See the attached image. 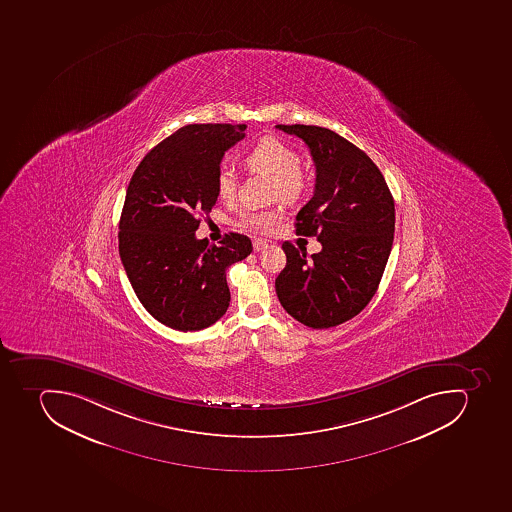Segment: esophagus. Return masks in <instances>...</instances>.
I'll use <instances>...</instances> for the list:
<instances>
[{"label":"esophagus","mask_w":512,"mask_h":512,"mask_svg":"<svg viewBox=\"0 0 512 512\" xmlns=\"http://www.w3.org/2000/svg\"><path fill=\"white\" fill-rule=\"evenodd\" d=\"M266 247H268V241H265V239H255V241H254L255 252H260V250L266 249Z\"/></svg>","instance_id":"esophagus-1"}]
</instances>
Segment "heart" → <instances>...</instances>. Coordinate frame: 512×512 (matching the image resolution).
Wrapping results in <instances>:
<instances>
[{"instance_id": "1", "label": "heart", "mask_w": 512, "mask_h": 512, "mask_svg": "<svg viewBox=\"0 0 512 512\" xmlns=\"http://www.w3.org/2000/svg\"><path fill=\"white\" fill-rule=\"evenodd\" d=\"M244 164L252 172L266 173L274 178V194L284 201H291L302 194L307 186V175L300 167V156L292 144L278 136L266 135L246 152ZM238 180L231 168L221 165L215 178V189L221 201H231L236 194ZM279 218L276 210H242L239 228L252 233L266 234Z\"/></svg>"}]
</instances>
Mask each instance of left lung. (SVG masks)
I'll list each match as a JSON object with an SVG mask.
<instances>
[{
    "mask_svg": "<svg viewBox=\"0 0 512 512\" xmlns=\"http://www.w3.org/2000/svg\"><path fill=\"white\" fill-rule=\"evenodd\" d=\"M299 136L316 167L315 193L295 217V233L316 236L311 255L286 241L276 278L284 310L308 328L328 329L358 315L373 299L392 250L395 204L366 152L329 128L276 125Z\"/></svg>",
    "mask_w": 512,
    "mask_h": 512,
    "instance_id": "1",
    "label": "left lung"
}]
</instances>
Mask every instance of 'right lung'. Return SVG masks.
<instances>
[{"mask_svg": "<svg viewBox=\"0 0 512 512\" xmlns=\"http://www.w3.org/2000/svg\"><path fill=\"white\" fill-rule=\"evenodd\" d=\"M247 125H186L144 156L128 184L119 254L139 302L176 331H201L229 307L226 270L252 252L244 234L221 246L197 239L202 215L217 202L221 159Z\"/></svg>", "mask_w": 512, "mask_h": 512, "instance_id": "obj_1", "label": "right lung"}]
</instances>
